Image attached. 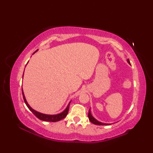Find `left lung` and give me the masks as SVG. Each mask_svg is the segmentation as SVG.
I'll return each instance as SVG.
<instances>
[{"label": "left lung", "instance_id": "8db88e82", "mask_svg": "<svg viewBox=\"0 0 153 153\" xmlns=\"http://www.w3.org/2000/svg\"><path fill=\"white\" fill-rule=\"evenodd\" d=\"M127 61H128V63L130 65V62H129V59H128L127 60ZM88 118H89V120L90 121V122L95 124V125H99V126H107V125H111V123H102L100 122V121H98L96 120V119L93 117V116L91 114V111H90V108L89 109V112H88Z\"/></svg>", "mask_w": 153, "mask_h": 153}]
</instances>
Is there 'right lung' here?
<instances>
[{"instance_id": "right-lung-1", "label": "right lung", "mask_w": 153, "mask_h": 153, "mask_svg": "<svg viewBox=\"0 0 153 153\" xmlns=\"http://www.w3.org/2000/svg\"><path fill=\"white\" fill-rule=\"evenodd\" d=\"M38 51V50L35 51L33 54H34L36 52H37ZM27 63H28V62H27ZM23 77H24V75H23ZM22 94H23V97H24V102L25 103V105H27V107H28V108H29V109L31 111H32V112L33 114H34L36 117H38L40 120H42V121H51V122H56V121H60L61 120H63V119H64L65 117H66L67 113H68L69 105H70L71 101H71L69 102V104H68V105L67 106L65 109L63 111H62L61 113H58V114H55V115H47V114H44V113L38 112V111H36V110L33 109V108L30 107V105L27 103L26 99H25V97L24 91H23V89H22Z\"/></svg>"}]
</instances>
